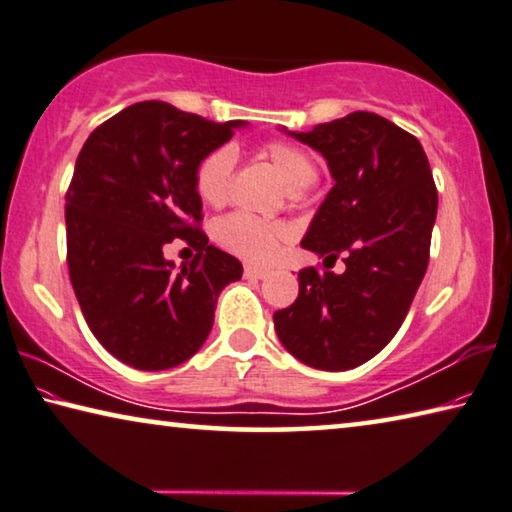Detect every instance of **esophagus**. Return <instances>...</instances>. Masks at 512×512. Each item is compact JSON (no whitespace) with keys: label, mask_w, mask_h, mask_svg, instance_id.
<instances>
[{"label":"esophagus","mask_w":512,"mask_h":512,"mask_svg":"<svg viewBox=\"0 0 512 512\" xmlns=\"http://www.w3.org/2000/svg\"><path fill=\"white\" fill-rule=\"evenodd\" d=\"M245 276L251 281H258V279H265L267 270H261V267H254V265H247L245 267Z\"/></svg>","instance_id":"obj_1"}]
</instances>
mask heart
<instances>
[{"label":"heart","instance_id":"b5f03b06","mask_svg":"<svg viewBox=\"0 0 512 512\" xmlns=\"http://www.w3.org/2000/svg\"><path fill=\"white\" fill-rule=\"evenodd\" d=\"M263 156L274 165L281 179L292 192L311 186L317 179L315 163L304 149L288 142H270L263 147ZM236 152L231 147H215L195 167V190L201 201L211 206H222L231 190ZM290 231L286 224L261 220L249 213H231L217 220L213 226V238L217 245L229 254L249 263H267L279 254Z\"/></svg>","mask_w":512,"mask_h":512}]
</instances>
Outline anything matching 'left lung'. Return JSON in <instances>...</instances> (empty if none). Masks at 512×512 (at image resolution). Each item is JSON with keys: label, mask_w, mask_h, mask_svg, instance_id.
I'll list each match as a JSON object with an SVG mask.
<instances>
[{"label": "left lung", "mask_w": 512, "mask_h": 512, "mask_svg": "<svg viewBox=\"0 0 512 512\" xmlns=\"http://www.w3.org/2000/svg\"><path fill=\"white\" fill-rule=\"evenodd\" d=\"M288 133L326 158L335 181L301 247L342 256L347 270H299V297L274 313V329L301 363L351 370L406 320L429 265L438 190L420 140L376 113Z\"/></svg>", "instance_id": "1"}]
</instances>
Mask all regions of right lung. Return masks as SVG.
Returning a JSON list of instances; mask_svg holds the SVG:
<instances>
[{
	"mask_svg": "<svg viewBox=\"0 0 512 512\" xmlns=\"http://www.w3.org/2000/svg\"><path fill=\"white\" fill-rule=\"evenodd\" d=\"M238 127L140 102L99 124L79 152L65 195L70 281L92 335L136 370L195 356L217 297L242 276L238 258L199 229L195 190L197 163ZM174 237L198 251L181 271L162 256Z\"/></svg>",
	"mask_w": 512,
	"mask_h": 512,
	"instance_id": "right-lung-1",
	"label": "right lung"
}]
</instances>
